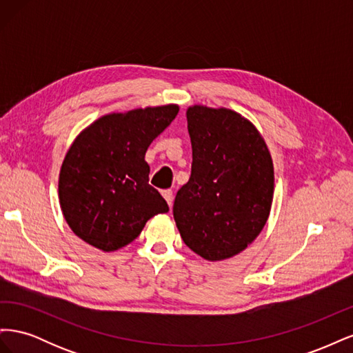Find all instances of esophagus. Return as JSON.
Segmentation results:
<instances>
[{"instance_id": "esophagus-1", "label": "esophagus", "mask_w": 353, "mask_h": 353, "mask_svg": "<svg viewBox=\"0 0 353 353\" xmlns=\"http://www.w3.org/2000/svg\"><path fill=\"white\" fill-rule=\"evenodd\" d=\"M162 194H163L165 200L168 201V205L172 208V205H174V193H172V190H163Z\"/></svg>"}]
</instances>
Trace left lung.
Returning a JSON list of instances; mask_svg holds the SVG:
<instances>
[{
  "label": "left lung",
  "mask_w": 353,
  "mask_h": 353,
  "mask_svg": "<svg viewBox=\"0 0 353 353\" xmlns=\"http://www.w3.org/2000/svg\"><path fill=\"white\" fill-rule=\"evenodd\" d=\"M191 176L174 203L184 243L208 261L243 252L259 236L274 196L271 154L256 128L228 109L187 110Z\"/></svg>",
  "instance_id": "left-lung-1"
}]
</instances>
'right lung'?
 <instances>
[{"label": "right lung", "mask_w": 353, "mask_h": 353, "mask_svg": "<svg viewBox=\"0 0 353 353\" xmlns=\"http://www.w3.org/2000/svg\"><path fill=\"white\" fill-rule=\"evenodd\" d=\"M178 105L100 117L79 134L61 165L59 199L79 239L103 252L134 241L145 222L169 206L148 184V145L178 114Z\"/></svg>", "instance_id": "1"}]
</instances>
